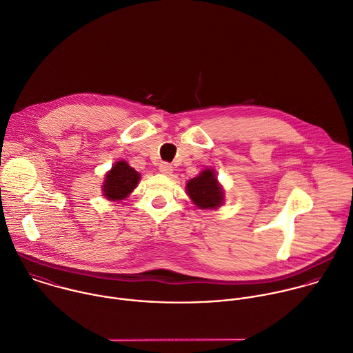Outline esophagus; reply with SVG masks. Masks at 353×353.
Here are the masks:
<instances>
[{
	"label": "esophagus",
	"instance_id": "obj_1",
	"mask_svg": "<svg viewBox=\"0 0 353 353\" xmlns=\"http://www.w3.org/2000/svg\"><path fill=\"white\" fill-rule=\"evenodd\" d=\"M172 166L169 165V163H161L159 165V172L162 173V174H165V176H170L172 174Z\"/></svg>",
	"mask_w": 353,
	"mask_h": 353
}]
</instances>
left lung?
Listing matches in <instances>:
<instances>
[{"label": "left lung", "mask_w": 353, "mask_h": 353, "mask_svg": "<svg viewBox=\"0 0 353 353\" xmlns=\"http://www.w3.org/2000/svg\"><path fill=\"white\" fill-rule=\"evenodd\" d=\"M185 192L192 203L198 209L216 210L224 203V188L217 180L216 170L213 168L203 169L196 177L191 179L185 184Z\"/></svg>", "instance_id": "1"}]
</instances>
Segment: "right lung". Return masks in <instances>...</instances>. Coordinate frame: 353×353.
Listing matches in <instances>:
<instances>
[{
    "label": "right lung",
    "instance_id": "right-lung-1",
    "mask_svg": "<svg viewBox=\"0 0 353 353\" xmlns=\"http://www.w3.org/2000/svg\"><path fill=\"white\" fill-rule=\"evenodd\" d=\"M141 176L125 159L117 161L105 173L101 185L103 196L111 202L126 199L137 187Z\"/></svg>",
    "mask_w": 353,
    "mask_h": 353
}]
</instances>
